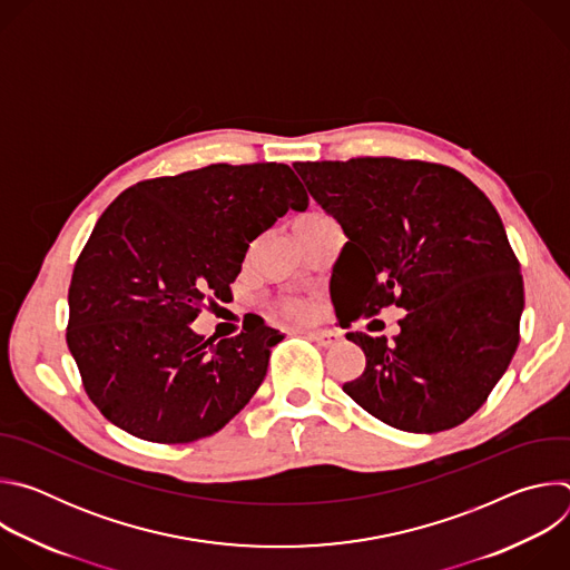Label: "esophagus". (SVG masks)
<instances>
[{
    "label": "esophagus",
    "instance_id": "1",
    "mask_svg": "<svg viewBox=\"0 0 570 570\" xmlns=\"http://www.w3.org/2000/svg\"><path fill=\"white\" fill-rule=\"evenodd\" d=\"M306 336H308L313 343H317L320 347H334V345L341 341V336H338L336 332H332V330H315V332H306Z\"/></svg>",
    "mask_w": 570,
    "mask_h": 570
}]
</instances>
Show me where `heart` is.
<instances>
[{
    "label": "heart",
    "mask_w": 570,
    "mask_h": 570,
    "mask_svg": "<svg viewBox=\"0 0 570 570\" xmlns=\"http://www.w3.org/2000/svg\"><path fill=\"white\" fill-rule=\"evenodd\" d=\"M322 216H324V214H320V212H311V214L299 216L297 220H315V218H322ZM297 220H295V223H297ZM282 306H284V311L291 313V315H304V313L308 311V306H306L304 302H299V299H284Z\"/></svg>",
    "instance_id": "1"
}]
</instances>
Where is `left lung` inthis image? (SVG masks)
I'll return each instance as SVG.
<instances>
[{
    "label": "left lung",
    "mask_w": 570,
    "mask_h": 570,
    "mask_svg": "<svg viewBox=\"0 0 570 570\" xmlns=\"http://www.w3.org/2000/svg\"><path fill=\"white\" fill-rule=\"evenodd\" d=\"M293 169L350 238L332 275L338 322L352 327L405 308L394 341L347 334L365 352V370L343 390L399 431L466 422L521 338L523 275L492 200L426 159L352 157Z\"/></svg>",
    "instance_id": "left-lung-1"
}]
</instances>
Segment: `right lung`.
I'll list each match as a JSON object with an SVG mask.
<instances>
[{"label":"right lung","instance_id":"add662e5","mask_svg":"<svg viewBox=\"0 0 570 570\" xmlns=\"http://www.w3.org/2000/svg\"><path fill=\"white\" fill-rule=\"evenodd\" d=\"M308 196L288 165H209L148 178L97 220L69 284L67 347L101 415L187 444L220 431L262 385L284 338L257 315L223 341L194 334L229 293L250 243Z\"/></svg>","mask_w":570,"mask_h":570}]
</instances>
